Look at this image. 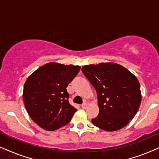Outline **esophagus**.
<instances>
[{
  "label": "esophagus",
  "instance_id": "34e87169",
  "mask_svg": "<svg viewBox=\"0 0 159 159\" xmlns=\"http://www.w3.org/2000/svg\"><path fill=\"white\" fill-rule=\"evenodd\" d=\"M81 107L83 109H86L87 107H88V104H87V103H84V104L81 105Z\"/></svg>",
  "mask_w": 159,
  "mask_h": 159
}]
</instances>
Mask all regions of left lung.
Masks as SVG:
<instances>
[{
	"label": "left lung",
	"mask_w": 159,
	"mask_h": 159,
	"mask_svg": "<svg viewBox=\"0 0 159 159\" xmlns=\"http://www.w3.org/2000/svg\"><path fill=\"white\" fill-rule=\"evenodd\" d=\"M83 73L97 93L99 113L93 124L107 132L123 128L138 111L142 95L136 76L121 65H86Z\"/></svg>",
	"instance_id": "obj_1"
}]
</instances>
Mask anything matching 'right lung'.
<instances>
[{"instance_id": "right-lung-1", "label": "right lung", "mask_w": 159, "mask_h": 159, "mask_svg": "<svg viewBox=\"0 0 159 159\" xmlns=\"http://www.w3.org/2000/svg\"><path fill=\"white\" fill-rule=\"evenodd\" d=\"M79 66L51 62L27 78L23 99L29 115L48 131L59 129L71 120L77 109L69 104L67 86L78 74Z\"/></svg>"}]
</instances>
